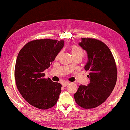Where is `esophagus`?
<instances>
[{
	"label": "esophagus",
	"instance_id": "obj_1",
	"mask_svg": "<svg viewBox=\"0 0 130 130\" xmlns=\"http://www.w3.org/2000/svg\"><path fill=\"white\" fill-rule=\"evenodd\" d=\"M69 83H70V82H69L65 81V82H64L63 83H62V85H63V86L66 87V86H67V85L69 84Z\"/></svg>",
	"mask_w": 130,
	"mask_h": 130
}]
</instances>
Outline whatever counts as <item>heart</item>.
Here are the masks:
<instances>
[{"mask_svg":"<svg viewBox=\"0 0 130 130\" xmlns=\"http://www.w3.org/2000/svg\"><path fill=\"white\" fill-rule=\"evenodd\" d=\"M72 53L73 54V56L79 55V56L83 57L84 52H83L82 48L79 47V46L73 45L72 47Z\"/></svg>","mask_w":130,"mask_h":130,"instance_id":"obj_1","label":"heart"}]
</instances>
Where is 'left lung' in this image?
Segmentation results:
<instances>
[{
    "label": "left lung",
    "instance_id": "1",
    "mask_svg": "<svg viewBox=\"0 0 130 130\" xmlns=\"http://www.w3.org/2000/svg\"><path fill=\"white\" fill-rule=\"evenodd\" d=\"M79 45L88 55L84 68L90 71V83L80 85L74 98L78 105L90 109L100 105L111 95L117 82V66L111 51L103 42L82 38Z\"/></svg>",
    "mask_w": 130,
    "mask_h": 130
}]
</instances>
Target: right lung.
<instances>
[{"label":"right lung","mask_w":130,"mask_h":130,"mask_svg":"<svg viewBox=\"0 0 130 130\" xmlns=\"http://www.w3.org/2000/svg\"><path fill=\"white\" fill-rule=\"evenodd\" d=\"M63 40L41 39L31 41L18 55L15 68L16 85L21 95L31 105L41 109L56 104L61 85L44 79L48 68L64 46Z\"/></svg>","instance_id":"obj_1"}]
</instances>
